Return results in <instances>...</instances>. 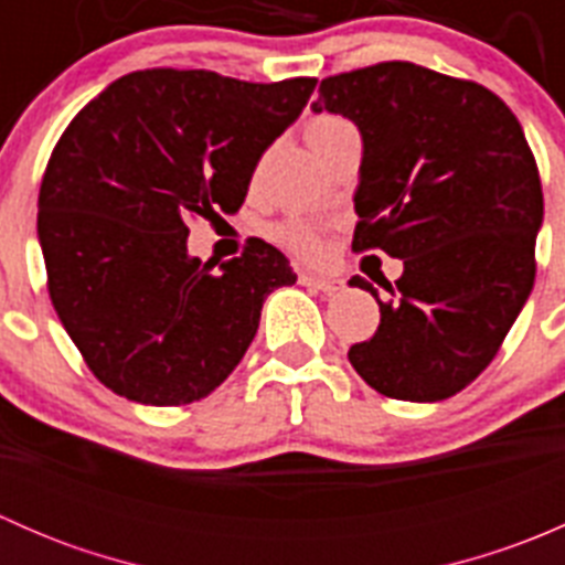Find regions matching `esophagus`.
I'll return each mask as SVG.
<instances>
[{
  "label": "esophagus",
  "instance_id": "1",
  "mask_svg": "<svg viewBox=\"0 0 565 565\" xmlns=\"http://www.w3.org/2000/svg\"><path fill=\"white\" fill-rule=\"evenodd\" d=\"M300 284H303V287H315L324 295H335L344 289V278L319 276V273H300Z\"/></svg>",
  "mask_w": 565,
  "mask_h": 565
}]
</instances>
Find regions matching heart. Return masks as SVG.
<instances>
[{"label":"heart","mask_w":565,"mask_h":565,"mask_svg":"<svg viewBox=\"0 0 565 565\" xmlns=\"http://www.w3.org/2000/svg\"><path fill=\"white\" fill-rule=\"evenodd\" d=\"M347 119L333 117V114H319V117L309 119L306 125V139L319 141L324 136L335 134L339 128H347ZM267 237H270L276 246L292 250V254L303 256V259H317L322 254V232L317 224L300 218V215H287V218L276 221V224L267 226Z\"/></svg>","instance_id":"obj_1"}]
</instances>
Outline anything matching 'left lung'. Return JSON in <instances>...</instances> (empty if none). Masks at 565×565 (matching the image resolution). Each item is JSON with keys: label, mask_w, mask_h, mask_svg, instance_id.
<instances>
[{"label": "left lung", "mask_w": 565, "mask_h": 565, "mask_svg": "<svg viewBox=\"0 0 565 565\" xmlns=\"http://www.w3.org/2000/svg\"><path fill=\"white\" fill-rule=\"evenodd\" d=\"M311 108L361 130L352 248L404 262L385 303L350 278L380 303L350 363L383 396L443 402L489 366L533 289L544 196L525 130L487 87L413 62L322 78Z\"/></svg>", "instance_id": "left-lung-1"}]
</instances>
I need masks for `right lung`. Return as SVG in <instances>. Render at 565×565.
Listing matches in <instances>:
<instances>
[{
  "label": "right lung",
  "instance_id": "right-lung-1",
  "mask_svg": "<svg viewBox=\"0 0 565 565\" xmlns=\"http://www.w3.org/2000/svg\"><path fill=\"white\" fill-rule=\"evenodd\" d=\"M315 87L128 73L56 141L38 196L49 295L117 396L177 407L213 393L246 355L267 295L298 281L287 256L256 237L221 265L196 259L188 221L241 210L262 152Z\"/></svg>",
  "mask_w": 565,
  "mask_h": 565
}]
</instances>
